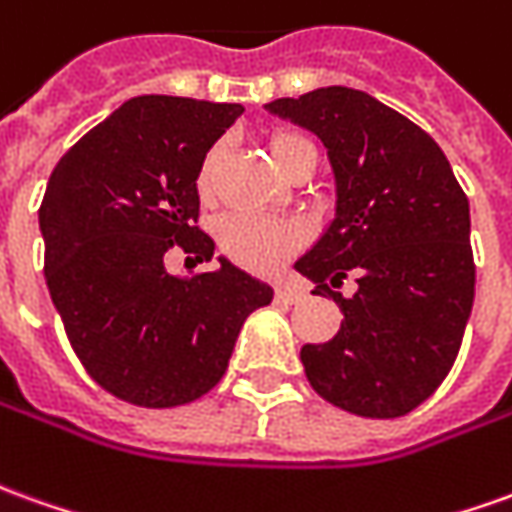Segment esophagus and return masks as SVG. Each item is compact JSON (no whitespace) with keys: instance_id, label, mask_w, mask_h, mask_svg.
<instances>
[{"instance_id":"esophagus-1","label":"esophagus","mask_w":512,"mask_h":512,"mask_svg":"<svg viewBox=\"0 0 512 512\" xmlns=\"http://www.w3.org/2000/svg\"><path fill=\"white\" fill-rule=\"evenodd\" d=\"M277 299H282V302H302L305 299V288H299V285H291V282H285V285H280L277 288Z\"/></svg>"}]
</instances>
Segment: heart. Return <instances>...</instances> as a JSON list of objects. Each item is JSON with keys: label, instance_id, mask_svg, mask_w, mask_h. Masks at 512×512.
Here are the masks:
<instances>
[{"label": "heart", "instance_id": "1", "mask_svg": "<svg viewBox=\"0 0 512 512\" xmlns=\"http://www.w3.org/2000/svg\"><path fill=\"white\" fill-rule=\"evenodd\" d=\"M302 149H313L310 141H305L296 132H277L268 141V155L274 166L285 171L291 160ZM221 146H213L202 163H199V177L196 188L199 194H213V180H216V166H219ZM307 241L305 221L299 219H271V216H255V213H230L219 221V246L224 255H230L235 263L255 271H271L282 266L288 257L302 249Z\"/></svg>", "mask_w": 512, "mask_h": 512}]
</instances>
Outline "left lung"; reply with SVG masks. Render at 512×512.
Returning a JSON list of instances; mask_svg holds the SVG:
<instances>
[{"mask_svg": "<svg viewBox=\"0 0 512 512\" xmlns=\"http://www.w3.org/2000/svg\"><path fill=\"white\" fill-rule=\"evenodd\" d=\"M266 110L316 135L335 180V219L293 263L343 313L332 341L302 346L307 380L355 416H407L449 374L474 305L466 194L441 146L366 91L330 85ZM352 267L346 300L331 288Z\"/></svg>", "mask_w": 512, "mask_h": 512, "instance_id": "obj_1", "label": "left lung"}]
</instances>
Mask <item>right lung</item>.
<instances>
[{
    "mask_svg": "<svg viewBox=\"0 0 512 512\" xmlns=\"http://www.w3.org/2000/svg\"><path fill=\"white\" fill-rule=\"evenodd\" d=\"M244 113L185 96H135L71 146L38 213L49 296L85 371L138 407H177L224 377L249 313L274 291L219 257L174 277L180 246L213 260L196 227L199 163Z\"/></svg>",
    "mask_w": 512,
    "mask_h": 512,
    "instance_id": "add662e5",
    "label": "right lung"
}]
</instances>
